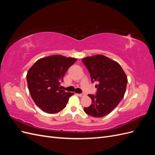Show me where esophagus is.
Wrapping results in <instances>:
<instances>
[{"instance_id":"esophagus-1","label":"esophagus","mask_w":155,"mask_h":155,"mask_svg":"<svg viewBox=\"0 0 155 155\" xmlns=\"http://www.w3.org/2000/svg\"><path fill=\"white\" fill-rule=\"evenodd\" d=\"M78 96H79V97H83L85 96V94H78Z\"/></svg>"}]
</instances>
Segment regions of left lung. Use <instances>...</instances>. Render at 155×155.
<instances>
[{
	"label": "left lung",
	"instance_id": "1",
	"mask_svg": "<svg viewBox=\"0 0 155 155\" xmlns=\"http://www.w3.org/2000/svg\"><path fill=\"white\" fill-rule=\"evenodd\" d=\"M91 75V81H97L96 94H88L92 104L84 108L88 115L101 118L109 114L124 96L127 77L120 64L103 55L82 59Z\"/></svg>",
	"mask_w": 155,
	"mask_h": 155
}]
</instances>
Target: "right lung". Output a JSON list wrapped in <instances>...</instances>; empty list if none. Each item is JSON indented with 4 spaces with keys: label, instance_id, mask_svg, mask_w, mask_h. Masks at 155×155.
Returning <instances> with one entry per match:
<instances>
[{
    "label": "right lung",
    "instance_id": "add662e5",
    "mask_svg": "<svg viewBox=\"0 0 155 155\" xmlns=\"http://www.w3.org/2000/svg\"><path fill=\"white\" fill-rule=\"evenodd\" d=\"M77 59L61 55L41 58L33 64L26 75L31 97L36 105L48 114H55L66 107L74 93L61 90V82L68 68Z\"/></svg>",
    "mask_w": 155,
    "mask_h": 155
}]
</instances>
